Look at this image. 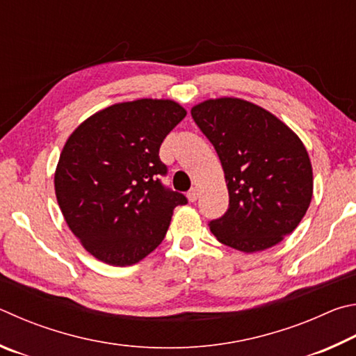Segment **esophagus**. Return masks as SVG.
I'll use <instances>...</instances> for the list:
<instances>
[{
    "label": "esophagus",
    "instance_id": "obj_1",
    "mask_svg": "<svg viewBox=\"0 0 356 356\" xmlns=\"http://www.w3.org/2000/svg\"><path fill=\"white\" fill-rule=\"evenodd\" d=\"M188 198H189V202H197L198 191H197L195 188H192V189L188 192Z\"/></svg>",
    "mask_w": 356,
    "mask_h": 356
}]
</instances>
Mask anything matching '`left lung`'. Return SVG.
Instances as JSON below:
<instances>
[{
    "instance_id": "1",
    "label": "left lung",
    "mask_w": 356,
    "mask_h": 356,
    "mask_svg": "<svg viewBox=\"0 0 356 356\" xmlns=\"http://www.w3.org/2000/svg\"><path fill=\"white\" fill-rule=\"evenodd\" d=\"M191 114L219 154L229 195V208L209 223L211 233L244 253L280 244L313 198V167L300 137L242 98L204 99Z\"/></svg>"
}]
</instances>
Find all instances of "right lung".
<instances>
[{
    "label": "right lung",
    "mask_w": 356,
    "mask_h": 356,
    "mask_svg": "<svg viewBox=\"0 0 356 356\" xmlns=\"http://www.w3.org/2000/svg\"><path fill=\"white\" fill-rule=\"evenodd\" d=\"M173 99L140 98L95 112L68 136L54 191L72 233L92 257L133 266L158 247L173 209L188 200L159 177L165 136L186 117Z\"/></svg>",
    "instance_id": "right-lung-1"
}]
</instances>
